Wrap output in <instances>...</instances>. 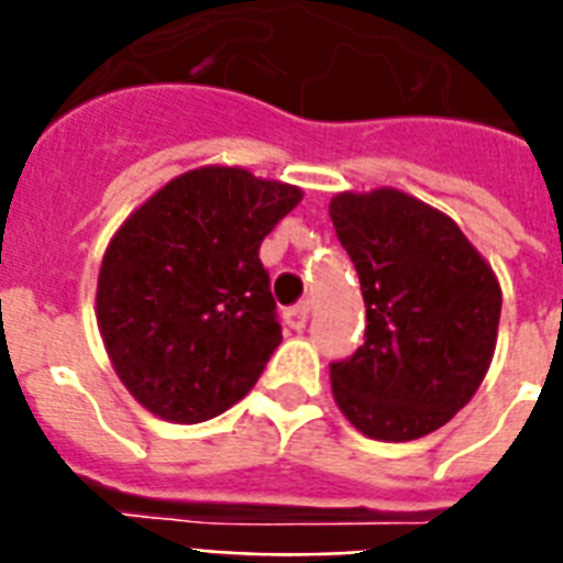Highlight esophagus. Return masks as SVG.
<instances>
[{"label":"esophagus","mask_w":563,"mask_h":563,"mask_svg":"<svg viewBox=\"0 0 563 563\" xmlns=\"http://www.w3.org/2000/svg\"><path fill=\"white\" fill-rule=\"evenodd\" d=\"M309 316H312V300H300L298 307H291L289 312H286V321H289L291 330H303Z\"/></svg>","instance_id":"34e87169"}]
</instances>
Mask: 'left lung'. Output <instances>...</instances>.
Returning a JSON list of instances; mask_svg holds the SVG:
<instances>
[{"label": "left lung", "instance_id": "left-lung-1", "mask_svg": "<svg viewBox=\"0 0 563 563\" xmlns=\"http://www.w3.org/2000/svg\"><path fill=\"white\" fill-rule=\"evenodd\" d=\"M335 236L365 298V344L330 365L333 400L376 441H415L464 409L494 360L503 289L446 212L400 189L339 192Z\"/></svg>", "mask_w": 563, "mask_h": 563}]
</instances>
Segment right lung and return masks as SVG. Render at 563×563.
I'll list each match as a JSON object with an SVG mask.
<instances>
[{
  "label": "right lung",
  "instance_id": "obj_1",
  "mask_svg": "<svg viewBox=\"0 0 563 563\" xmlns=\"http://www.w3.org/2000/svg\"><path fill=\"white\" fill-rule=\"evenodd\" d=\"M303 189L198 166L136 207L101 256L96 321L131 397L201 423L245 397L283 342L260 245Z\"/></svg>",
  "mask_w": 563,
  "mask_h": 563
}]
</instances>
